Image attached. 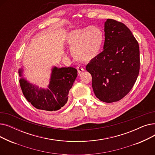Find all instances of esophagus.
<instances>
[{
  "label": "esophagus",
  "instance_id": "34e87169",
  "mask_svg": "<svg viewBox=\"0 0 155 155\" xmlns=\"http://www.w3.org/2000/svg\"><path fill=\"white\" fill-rule=\"evenodd\" d=\"M77 71H78V75H82V73H83V72H84V69L82 67H78L77 68Z\"/></svg>",
  "mask_w": 155,
  "mask_h": 155
}]
</instances>
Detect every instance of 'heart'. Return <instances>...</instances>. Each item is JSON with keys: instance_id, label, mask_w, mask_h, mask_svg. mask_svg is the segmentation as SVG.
Wrapping results in <instances>:
<instances>
[{"instance_id": "obj_1", "label": "heart", "mask_w": 155, "mask_h": 155, "mask_svg": "<svg viewBox=\"0 0 155 155\" xmlns=\"http://www.w3.org/2000/svg\"><path fill=\"white\" fill-rule=\"evenodd\" d=\"M104 34L96 26H87L72 30L66 37L71 47V54L80 61H90L99 54L103 44Z\"/></svg>"}]
</instances>
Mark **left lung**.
Returning a JSON list of instances; mask_svg holds the SVG:
<instances>
[{
  "instance_id": "8db88e82",
  "label": "left lung",
  "mask_w": 155,
  "mask_h": 155,
  "mask_svg": "<svg viewBox=\"0 0 155 155\" xmlns=\"http://www.w3.org/2000/svg\"><path fill=\"white\" fill-rule=\"evenodd\" d=\"M104 51L86 67L92 88L100 101H120L131 90L140 67V48L129 29L120 22H105Z\"/></svg>"
}]
</instances>
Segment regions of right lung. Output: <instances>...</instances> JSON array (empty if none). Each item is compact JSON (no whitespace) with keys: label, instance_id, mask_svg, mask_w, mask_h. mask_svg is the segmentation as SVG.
<instances>
[{"label":"right lung","instance_id":"1","mask_svg":"<svg viewBox=\"0 0 155 155\" xmlns=\"http://www.w3.org/2000/svg\"><path fill=\"white\" fill-rule=\"evenodd\" d=\"M22 70H19V76ZM77 77L75 68L54 67L48 86L45 90L39 88L28 82L24 78L19 80L23 95L33 106L40 110L55 111L60 109L68 101V94Z\"/></svg>","mask_w":155,"mask_h":155}]
</instances>
